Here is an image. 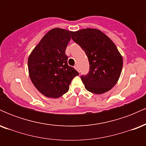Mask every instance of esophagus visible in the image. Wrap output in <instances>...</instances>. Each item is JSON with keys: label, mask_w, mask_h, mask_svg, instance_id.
Segmentation results:
<instances>
[{"label": "esophagus", "mask_w": 146, "mask_h": 146, "mask_svg": "<svg viewBox=\"0 0 146 146\" xmlns=\"http://www.w3.org/2000/svg\"><path fill=\"white\" fill-rule=\"evenodd\" d=\"M74 68H75V69L77 70V71H78L79 72V67H78V65H75V66H74Z\"/></svg>", "instance_id": "esophagus-1"}]
</instances>
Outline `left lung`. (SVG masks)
<instances>
[{
	"label": "left lung",
	"instance_id": "left-lung-1",
	"mask_svg": "<svg viewBox=\"0 0 146 146\" xmlns=\"http://www.w3.org/2000/svg\"><path fill=\"white\" fill-rule=\"evenodd\" d=\"M71 33L89 61V72L81 76L86 89L95 94L110 90L117 84L123 67V58L117 46L98 29L87 28Z\"/></svg>",
	"mask_w": 146,
	"mask_h": 146
}]
</instances>
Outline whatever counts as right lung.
I'll return each mask as SVG.
<instances>
[{"instance_id":"obj_1","label":"right lung","mask_w":146,"mask_h":146,"mask_svg":"<svg viewBox=\"0 0 146 146\" xmlns=\"http://www.w3.org/2000/svg\"><path fill=\"white\" fill-rule=\"evenodd\" d=\"M71 31L55 28L48 31L28 58L31 82L45 97L58 98L67 93L72 80L79 73L68 65L65 53Z\"/></svg>"}]
</instances>
